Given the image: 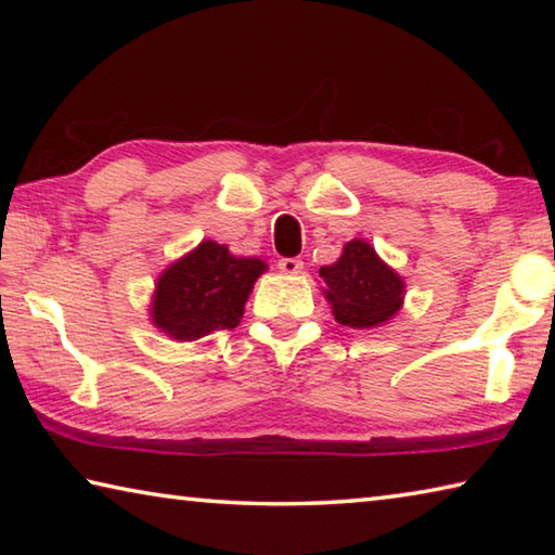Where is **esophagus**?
I'll return each mask as SVG.
<instances>
[{
    "instance_id": "obj_1",
    "label": "esophagus",
    "mask_w": 555,
    "mask_h": 555,
    "mask_svg": "<svg viewBox=\"0 0 555 555\" xmlns=\"http://www.w3.org/2000/svg\"><path fill=\"white\" fill-rule=\"evenodd\" d=\"M300 269H304V261H300L298 257L279 259V271H281V274H300Z\"/></svg>"
}]
</instances>
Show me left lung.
I'll use <instances>...</instances> for the list:
<instances>
[{
    "instance_id": "8db88e82",
    "label": "left lung",
    "mask_w": 555,
    "mask_h": 555,
    "mask_svg": "<svg viewBox=\"0 0 555 555\" xmlns=\"http://www.w3.org/2000/svg\"><path fill=\"white\" fill-rule=\"evenodd\" d=\"M323 296L333 308L335 321L354 331H374L391 323L403 306L406 284L384 261L370 242L350 240L343 255L321 267Z\"/></svg>"
}]
</instances>
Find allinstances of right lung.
Listing matches in <instances>:
<instances>
[{"instance_id": "right-lung-1", "label": "right lung", "mask_w": 555, "mask_h": 555, "mask_svg": "<svg viewBox=\"0 0 555 555\" xmlns=\"http://www.w3.org/2000/svg\"><path fill=\"white\" fill-rule=\"evenodd\" d=\"M267 271L257 257H234L228 244L203 240L158 274L149 304L154 327L178 343L237 327L255 281Z\"/></svg>"}]
</instances>
